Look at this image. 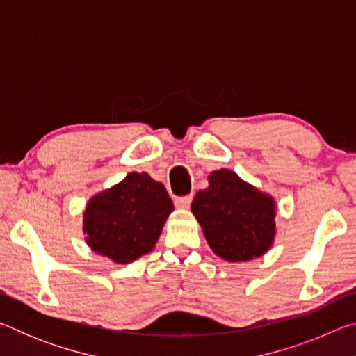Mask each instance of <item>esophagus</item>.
I'll return each instance as SVG.
<instances>
[{"instance_id": "1", "label": "esophagus", "mask_w": 356, "mask_h": 356, "mask_svg": "<svg viewBox=\"0 0 356 356\" xmlns=\"http://www.w3.org/2000/svg\"><path fill=\"white\" fill-rule=\"evenodd\" d=\"M174 206L180 210H186L190 209L191 206V196H182V197H176V201H174Z\"/></svg>"}]
</instances>
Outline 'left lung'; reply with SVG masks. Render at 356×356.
Wrapping results in <instances>:
<instances>
[{
  "label": "left lung",
  "instance_id": "8db88e82",
  "mask_svg": "<svg viewBox=\"0 0 356 356\" xmlns=\"http://www.w3.org/2000/svg\"><path fill=\"white\" fill-rule=\"evenodd\" d=\"M191 212L210 248L227 262L251 261L272 248L275 200L231 170L209 174V186L196 193Z\"/></svg>",
  "mask_w": 356,
  "mask_h": 356
}]
</instances>
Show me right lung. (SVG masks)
Returning <instances> with one entry per match:
<instances>
[{
  "label": "right lung",
  "mask_w": 356,
  "mask_h": 356,
  "mask_svg": "<svg viewBox=\"0 0 356 356\" xmlns=\"http://www.w3.org/2000/svg\"><path fill=\"white\" fill-rule=\"evenodd\" d=\"M172 210L163 184L147 172H129L122 182L97 193L86 204L84 240L114 264H130L154 250Z\"/></svg>",
  "instance_id": "right-lung-1"
}]
</instances>
